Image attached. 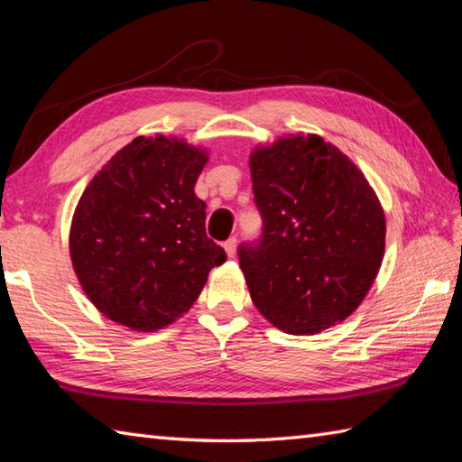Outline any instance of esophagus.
<instances>
[{
  "label": "esophagus",
  "instance_id": "esophagus-1",
  "mask_svg": "<svg viewBox=\"0 0 462 462\" xmlns=\"http://www.w3.org/2000/svg\"><path fill=\"white\" fill-rule=\"evenodd\" d=\"M222 246H224L226 254H228V258H234V254H236V238H234V236L228 238L222 244Z\"/></svg>",
  "mask_w": 462,
  "mask_h": 462
}]
</instances>
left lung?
<instances>
[{"label": "left lung", "instance_id": "8db88e82", "mask_svg": "<svg viewBox=\"0 0 462 462\" xmlns=\"http://www.w3.org/2000/svg\"><path fill=\"white\" fill-rule=\"evenodd\" d=\"M256 246H240L254 306L273 328L313 336L347 319L385 254V212L357 164L319 134H283L250 152Z\"/></svg>", "mask_w": 462, "mask_h": 462}]
</instances>
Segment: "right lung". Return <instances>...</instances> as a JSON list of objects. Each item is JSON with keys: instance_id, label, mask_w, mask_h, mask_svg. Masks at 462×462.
Here are the masks:
<instances>
[{"instance_id": "right-lung-1", "label": "right lung", "mask_w": 462, "mask_h": 462, "mask_svg": "<svg viewBox=\"0 0 462 462\" xmlns=\"http://www.w3.org/2000/svg\"><path fill=\"white\" fill-rule=\"evenodd\" d=\"M208 151L176 136H136L87 184L69 230L85 296L133 331L179 319L226 252L204 230L194 184Z\"/></svg>"}]
</instances>
